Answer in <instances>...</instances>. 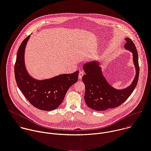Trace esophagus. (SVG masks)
I'll return each instance as SVG.
<instances>
[{
    "instance_id": "34e87169",
    "label": "esophagus",
    "mask_w": 151,
    "mask_h": 151,
    "mask_svg": "<svg viewBox=\"0 0 151 151\" xmlns=\"http://www.w3.org/2000/svg\"><path fill=\"white\" fill-rule=\"evenodd\" d=\"M83 75H84V73H83V72H82V71H81V72H80L79 73V79H81L82 78V76H83Z\"/></svg>"
}]
</instances>
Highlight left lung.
<instances>
[{
    "label": "left lung",
    "mask_w": 151,
    "mask_h": 151,
    "mask_svg": "<svg viewBox=\"0 0 151 151\" xmlns=\"http://www.w3.org/2000/svg\"><path fill=\"white\" fill-rule=\"evenodd\" d=\"M125 40L124 47L133 53L136 68L135 78L129 86L120 90L112 87L103 76L98 62H91L83 66L86 73L82 77L85 86L84 99L86 105L94 110L104 111L120 106L130 96L137 85L139 75L137 51L132 40L129 38Z\"/></svg>",
    "instance_id": "obj_1"
}]
</instances>
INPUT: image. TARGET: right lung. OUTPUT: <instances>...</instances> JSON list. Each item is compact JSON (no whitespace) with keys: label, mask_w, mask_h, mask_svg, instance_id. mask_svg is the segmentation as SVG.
Segmentation results:
<instances>
[{"label":"right lung","mask_w":151,"mask_h":151,"mask_svg":"<svg viewBox=\"0 0 151 151\" xmlns=\"http://www.w3.org/2000/svg\"><path fill=\"white\" fill-rule=\"evenodd\" d=\"M29 37L23 40L18 50L14 68L15 80L19 89L34 107L52 111L62 104L68 89L77 82L79 71L41 81L32 78L24 63L25 49Z\"/></svg>","instance_id":"1"}]
</instances>
